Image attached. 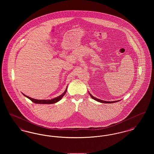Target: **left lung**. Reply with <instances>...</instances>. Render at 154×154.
Here are the masks:
<instances>
[{
	"instance_id": "1",
	"label": "left lung",
	"mask_w": 154,
	"mask_h": 154,
	"mask_svg": "<svg viewBox=\"0 0 154 154\" xmlns=\"http://www.w3.org/2000/svg\"><path fill=\"white\" fill-rule=\"evenodd\" d=\"M88 93H89V94L91 96V97L93 99H94L96 101H97V102H99L103 103H116L118 102H119V101H120V100H117V101H112V102H107V101H104V100H100V99H97V98H96L93 95H92L89 92H88Z\"/></svg>"
}]
</instances>
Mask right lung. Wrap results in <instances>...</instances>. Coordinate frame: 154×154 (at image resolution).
<instances>
[{
  "label": "right lung",
  "mask_w": 154,
  "mask_h": 154,
  "mask_svg": "<svg viewBox=\"0 0 154 154\" xmlns=\"http://www.w3.org/2000/svg\"><path fill=\"white\" fill-rule=\"evenodd\" d=\"M67 86L66 87V89L65 91V92L61 94L58 97H55V98H54V99H48V100H38V99H33V98H32V97H30L28 96L25 95V94H22L25 97H26L27 98H28L29 99H30L32 102H33L35 103H37V104H54V103H55L58 102L60 100L62 99V98L63 97V96L65 95L66 94V92H67Z\"/></svg>",
  "instance_id": "obj_1"
}]
</instances>
